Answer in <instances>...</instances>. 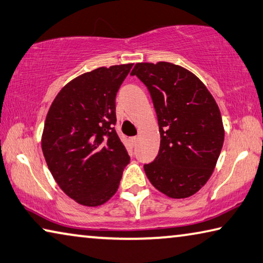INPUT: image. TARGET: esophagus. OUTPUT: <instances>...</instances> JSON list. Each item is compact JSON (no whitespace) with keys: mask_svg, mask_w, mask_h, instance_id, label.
<instances>
[{"mask_svg":"<svg viewBox=\"0 0 263 263\" xmlns=\"http://www.w3.org/2000/svg\"><path fill=\"white\" fill-rule=\"evenodd\" d=\"M138 140H139L138 136H136V137H132V138H131V143H132V145H135V146H136V145L138 144Z\"/></svg>","mask_w":263,"mask_h":263,"instance_id":"34e87169","label":"esophagus"}]
</instances>
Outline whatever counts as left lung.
<instances>
[{
  "mask_svg": "<svg viewBox=\"0 0 263 263\" xmlns=\"http://www.w3.org/2000/svg\"><path fill=\"white\" fill-rule=\"evenodd\" d=\"M147 86L160 132L159 153L145 173L156 189L184 199L205 186L221 152V114L205 84L170 62L137 63L131 71Z\"/></svg>",
  "mask_w": 263,
  "mask_h": 263,
  "instance_id": "1",
  "label": "left lung"
}]
</instances>
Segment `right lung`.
<instances>
[{"mask_svg":"<svg viewBox=\"0 0 263 263\" xmlns=\"http://www.w3.org/2000/svg\"><path fill=\"white\" fill-rule=\"evenodd\" d=\"M132 65L101 66L73 78L48 111L42 151L57 185L79 205L109 201L130 162L114 125L117 91Z\"/></svg>","mask_w":263,"mask_h":263,"instance_id":"right-lung-1","label":"right lung"}]
</instances>
